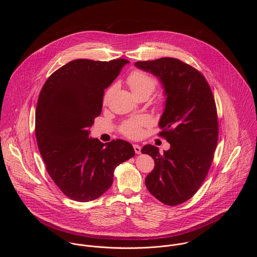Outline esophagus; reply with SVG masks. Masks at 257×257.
Masks as SVG:
<instances>
[{"label": "esophagus", "mask_w": 257, "mask_h": 257, "mask_svg": "<svg viewBox=\"0 0 257 257\" xmlns=\"http://www.w3.org/2000/svg\"><path fill=\"white\" fill-rule=\"evenodd\" d=\"M134 149H135V151H136V153H137V154H140V153H141L142 148H141L140 146H138V145H134Z\"/></svg>", "instance_id": "1"}]
</instances>
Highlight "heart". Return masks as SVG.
Returning a JSON list of instances; mask_svg holds the SVG:
<instances>
[{
	"instance_id": "heart-1",
	"label": "heart",
	"mask_w": 257,
	"mask_h": 257,
	"mask_svg": "<svg viewBox=\"0 0 257 257\" xmlns=\"http://www.w3.org/2000/svg\"><path fill=\"white\" fill-rule=\"evenodd\" d=\"M127 84L133 93L140 97L142 95L149 96L155 89L157 81L154 77L150 76L141 70H135L127 76ZM113 91V87H110L104 95L103 103L107 104L110 94ZM150 122V118L147 115H140L125 120L119 127L120 133L130 139H139L143 135V127Z\"/></svg>"
}]
</instances>
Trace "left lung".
<instances>
[{
  "instance_id": "1",
  "label": "left lung",
  "mask_w": 257,
  "mask_h": 257,
  "mask_svg": "<svg viewBox=\"0 0 257 257\" xmlns=\"http://www.w3.org/2000/svg\"><path fill=\"white\" fill-rule=\"evenodd\" d=\"M135 65L156 76L166 96L158 124L170 148L162 154L151 145L142 148L155 163L146 178L147 190L161 203L177 206L196 194L212 165L219 137L216 102L203 74L179 59Z\"/></svg>"
}]
</instances>
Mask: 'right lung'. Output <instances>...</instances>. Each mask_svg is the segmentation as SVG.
Listing matches in <instances>:
<instances>
[{
    "label": "right lung",
    "mask_w": 257,
    "mask_h": 257,
    "mask_svg": "<svg viewBox=\"0 0 257 257\" xmlns=\"http://www.w3.org/2000/svg\"><path fill=\"white\" fill-rule=\"evenodd\" d=\"M128 63L77 59L51 74L44 83L36 110V137L46 170L68 198L89 202L112 184L117 165L135 156L122 140L103 144L89 138L103 107L104 90Z\"/></svg>",
    "instance_id": "1"
}]
</instances>
